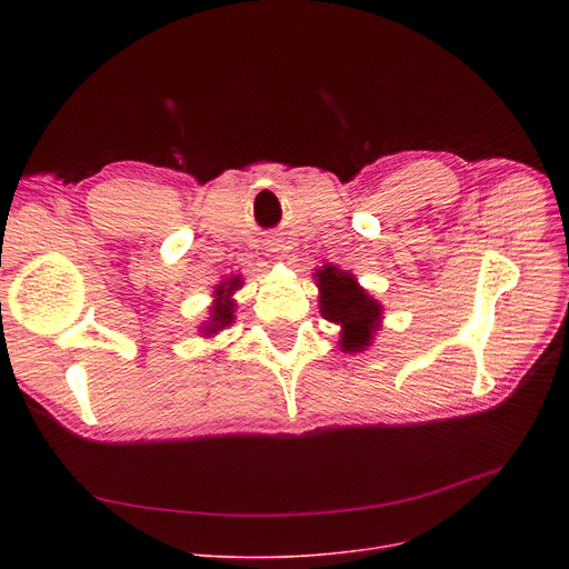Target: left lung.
Here are the masks:
<instances>
[{
    "label": "left lung",
    "instance_id": "8db88e82",
    "mask_svg": "<svg viewBox=\"0 0 569 569\" xmlns=\"http://www.w3.org/2000/svg\"><path fill=\"white\" fill-rule=\"evenodd\" d=\"M318 286L322 316L343 327L341 348L348 352H360L367 348L380 318L378 302L357 286L350 274L339 272L337 267L320 269Z\"/></svg>",
    "mask_w": 569,
    "mask_h": 569
}]
</instances>
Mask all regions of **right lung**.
<instances>
[{"label":"right lung","mask_w":569,"mask_h":569,"mask_svg":"<svg viewBox=\"0 0 569 569\" xmlns=\"http://www.w3.org/2000/svg\"><path fill=\"white\" fill-rule=\"evenodd\" d=\"M239 286V279H232V281H228V288L226 291L222 290L223 287L219 288V292L217 295H221V300L212 307V322H209L207 327H204V335H217L219 330H223L226 325H230L232 322V302H228V300H223V295H228V292H232L234 288Z\"/></svg>","instance_id":"add662e5"}]
</instances>
